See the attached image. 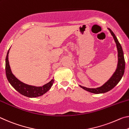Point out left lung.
I'll use <instances>...</instances> for the list:
<instances>
[{"mask_svg":"<svg viewBox=\"0 0 129 129\" xmlns=\"http://www.w3.org/2000/svg\"><path fill=\"white\" fill-rule=\"evenodd\" d=\"M111 35L113 36L114 40L116 43L118 51V64L115 72L112 76L102 86L96 88H88L79 85L80 87L87 91L94 94H102L106 92L115 87L117 84L121 81L122 77L124 74V69H125V62H124L123 52L122 50V46L115 35L114 34L110 28H108Z\"/></svg>","mask_w":129,"mask_h":129,"instance_id":"obj_1","label":"left lung"}]
</instances>
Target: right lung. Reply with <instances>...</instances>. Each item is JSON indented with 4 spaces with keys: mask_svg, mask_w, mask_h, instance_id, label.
Returning <instances> with one entry per match:
<instances>
[{
    "mask_svg": "<svg viewBox=\"0 0 129 129\" xmlns=\"http://www.w3.org/2000/svg\"><path fill=\"white\" fill-rule=\"evenodd\" d=\"M10 50H8L7 56L6 58V77L9 83L17 91L24 96L29 98H35V97L43 95L44 94L49 90L53 84L54 79H52L48 83L44 84L42 86H35L26 84L19 81L12 74L8 61V54Z\"/></svg>",
    "mask_w": 129,
    "mask_h": 129,
    "instance_id": "obj_1",
    "label": "right lung"
}]
</instances>
